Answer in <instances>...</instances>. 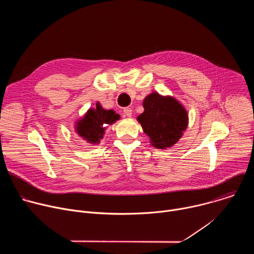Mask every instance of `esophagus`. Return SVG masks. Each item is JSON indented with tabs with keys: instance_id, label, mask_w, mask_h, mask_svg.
Segmentation results:
<instances>
[{
	"instance_id": "1",
	"label": "esophagus",
	"mask_w": 254,
	"mask_h": 254,
	"mask_svg": "<svg viewBox=\"0 0 254 254\" xmlns=\"http://www.w3.org/2000/svg\"><path fill=\"white\" fill-rule=\"evenodd\" d=\"M131 108L130 107H126V108H124V114H125V116L126 117H127V118H130L131 117Z\"/></svg>"
}]
</instances>
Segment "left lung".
<instances>
[{
	"label": "left lung",
	"mask_w": 254,
	"mask_h": 254,
	"mask_svg": "<svg viewBox=\"0 0 254 254\" xmlns=\"http://www.w3.org/2000/svg\"><path fill=\"white\" fill-rule=\"evenodd\" d=\"M143 113L136 118L143 132L156 149L173 147L188 127V112L184 105L171 95L153 91L142 101Z\"/></svg>",
	"instance_id": "obj_1"
}]
</instances>
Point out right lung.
Instances as JSON below:
<instances>
[{"mask_svg":"<svg viewBox=\"0 0 254 254\" xmlns=\"http://www.w3.org/2000/svg\"><path fill=\"white\" fill-rule=\"evenodd\" d=\"M121 116L114 110H104L99 101L75 122L74 130L79 137L90 144H98L105 134L106 127L114 125Z\"/></svg>","mask_w":254,"mask_h":254,"instance_id":"obj_1","label":"right lung"}]
</instances>
